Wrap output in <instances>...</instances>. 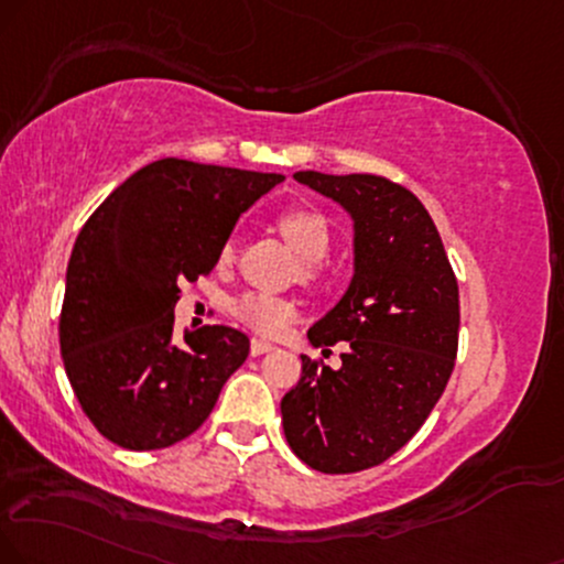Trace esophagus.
Instances as JSON below:
<instances>
[{"instance_id":"1","label":"esophagus","mask_w":564,"mask_h":564,"mask_svg":"<svg viewBox=\"0 0 564 564\" xmlns=\"http://www.w3.org/2000/svg\"><path fill=\"white\" fill-rule=\"evenodd\" d=\"M269 350H274V345L267 343V339H259V337L250 339V356H263V352Z\"/></svg>"}]
</instances>
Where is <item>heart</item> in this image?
Returning a JSON list of instances; mask_svg holds the SVG:
<instances>
[{
	"label": "heart",
	"instance_id": "obj_1",
	"mask_svg": "<svg viewBox=\"0 0 564 564\" xmlns=\"http://www.w3.org/2000/svg\"><path fill=\"white\" fill-rule=\"evenodd\" d=\"M276 227H280L282 238L290 242V248L301 256V261H305V280H316L318 261L329 253L332 246V232L326 219L318 212H311V208H293V212L282 214ZM229 256H232V246L227 242L221 248L219 259L229 261ZM232 314L259 335H280L284 326L295 318V305L274 295L246 293L235 301Z\"/></svg>",
	"mask_w": 564,
	"mask_h": 564
}]
</instances>
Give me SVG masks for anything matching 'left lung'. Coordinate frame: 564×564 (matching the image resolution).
Masks as SVG:
<instances>
[{"label":"left lung","mask_w":564,"mask_h":564,"mask_svg":"<svg viewBox=\"0 0 564 564\" xmlns=\"http://www.w3.org/2000/svg\"><path fill=\"white\" fill-rule=\"evenodd\" d=\"M352 219V280L308 329L311 345L345 343L343 366L303 358L282 398L288 444L322 474H356L392 457L423 426L457 356V280L429 212L377 175L295 172Z\"/></svg>","instance_id":"left-lung-1"}]
</instances>
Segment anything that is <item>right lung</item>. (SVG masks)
<instances>
[{"instance_id": "1", "label": "right lung", "mask_w": 564, "mask_h": 564, "mask_svg": "<svg viewBox=\"0 0 564 564\" xmlns=\"http://www.w3.org/2000/svg\"><path fill=\"white\" fill-rule=\"evenodd\" d=\"M276 172L159 159L83 225L67 263L59 350L83 413L124 449H162L208 419L248 358V337L200 326L175 337L180 282L217 267L235 225Z\"/></svg>"}]
</instances>
